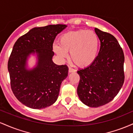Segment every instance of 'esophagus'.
<instances>
[{
    "mask_svg": "<svg viewBox=\"0 0 133 133\" xmlns=\"http://www.w3.org/2000/svg\"><path fill=\"white\" fill-rule=\"evenodd\" d=\"M76 72V70L74 69L69 67V72Z\"/></svg>",
    "mask_w": 133,
    "mask_h": 133,
    "instance_id": "obj_1",
    "label": "esophagus"
}]
</instances>
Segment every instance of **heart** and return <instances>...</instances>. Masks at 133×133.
Returning <instances> with one entry per match:
<instances>
[{
  "label": "heart",
  "mask_w": 133,
  "mask_h": 133,
  "mask_svg": "<svg viewBox=\"0 0 133 133\" xmlns=\"http://www.w3.org/2000/svg\"><path fill=\"white\" fill-rule=\"evenodd\" d=\"M59 45H54V51L59 57H70L79 67L89 66L96 60L99 47L98 36L94 32L87 30L70 31L62 34L58 40Z\"/></svg>",
  "instance_id": "b5f03b06"
}]
</instances>
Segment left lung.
<instances>
[{"label": "left lung", "mask_w": 133, "mask_h": 133, "mask_svg": "<svg viewBox=\"0 0 133 133\" xmlns=\"http://www.w3.org/2000/svg\"><path fill=\"white\" fill-rule=\"evenodd\" d=\"M100 40L98 56L92 64L80 69L77 92L84 104L97 108L111 101L124 81V56L117 39L111 34L95 28Z\"/></svg>", "instance_id": "8db88e82"}]
</instances>
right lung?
Here are the masks:
<instances>
[{
  "instance_id": "obj_1",
  "label": "right lung",
  "mask_w": 133,
  "mask_h": 133,
  "mask_svg": "<svg viewBox=\"0 0 133 133\" xmlns=\"http://www.w3.org/2000/svg\"><path fill=\"white\" fill-rule=\"evenodd\" d=\"M67 25L35 27L17 40L8 61L12 91L16 98L32 109H42L57 100L61 84L67 77L66 65L53 62L52 45L56 36ZM36 53L38 61L32 70L26 68L27 57Z\"/></svg>"
}]
</instances>
